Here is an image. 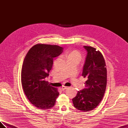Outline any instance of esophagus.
<instances>
[{
    "instance_id": "34e87169",
    "label": "esophagus",
    "mask_w": 128,
    "mask_h": 128,
    "mask_svg": "<svg viewBox=\"0 0 128 128\" xmlns=\"http://www.w3.org/2000/svg\"><path fill=\"white\" fill-rule=\"evenodd\" d=\"M68 88V87H67V86H63L61 88V89L63 91H64V90H65L66 89H67Z\"/></svg>"
}]
</instances>
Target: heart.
Wrapping results in <instances>:
<instances>
[{"instance_id":"heart-1","label":"heart","mask_w":128,"mask_h":128,"mask_svg":"<svg viewBox=\"0 0 128 128\" xmlns=\"http://www.w3.org/2000/svg\"><path fill=\"white\" fill-rule=\"evenodd\" d=\"M65 56L67 58L68 60H77L79 61L81 59L80 53L76 50H72V51L67 52Z\"/></svg>"}]
</instances>
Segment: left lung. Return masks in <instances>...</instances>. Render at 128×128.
<instances>
[{
  "instance_id": "left-lung-1",
  "label": "left lung",
  "mask_w": 128,
  "mask_h": 128,
  "mask_svg": "<svg viewBox=\"0 0 128 128\" xmlns=\"http://www.w3.org/2000/svg\"><path fill=\"white\" fill-rule=\"evenodd\" d=\"M87 56L83 67L82 76L87 80L86 88L78 91L72 100L74 106L80 111L94 110L102 101L107 85V69L102 53L91 46H84Z\"/></svg>"
}]
</instances>
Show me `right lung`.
Masks as SVG:
<instances>
[{
    "label": "right lung",
    "instance_id": "right-lung-1",
    "mask_svg": "<svg viewBox=\"0 0 128 128\" xmlns=\"http://www.w3.org/2000/svg\"><path fill=\"white\" fill-rule=\"evenodd\" d=\"M63 52L58 45L37 44L27 53L21 70V83L29 101L40 110L52 108L59 93L50 86L45 78L48 77L53 58Z\"/></svg>",
    "mask_w": 128,
    "mask_h": 128
}]
</instances>
